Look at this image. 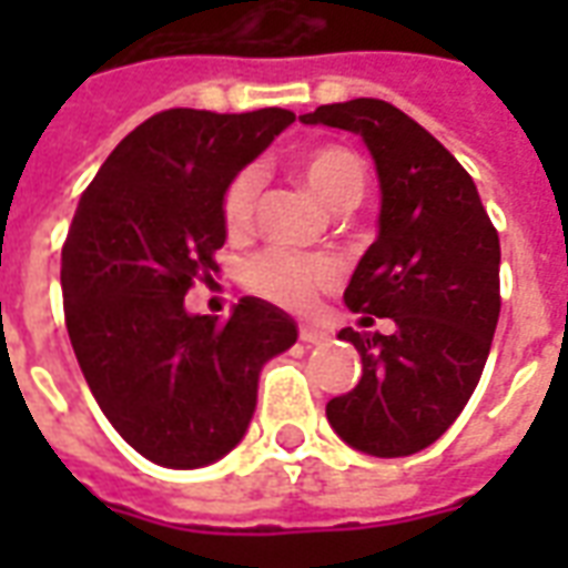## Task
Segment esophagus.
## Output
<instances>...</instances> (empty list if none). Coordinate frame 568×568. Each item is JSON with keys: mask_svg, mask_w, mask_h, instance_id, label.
<instances>
[{"mask_svg": "<svg viewBox=\"0 0 568 568\" xmlns=\"http://www.w3.org/2000/svg\"><path fill=\"white\" fill-rule=\"evenodd\" d=\"M301 341H304V344H325V341H328V332H325V328H316V325H301Z\"/></svg>", "mask_w": 568, "mask_h": 568, "instance_id": "obj_1", "label": "esophagus"}]
</instances>
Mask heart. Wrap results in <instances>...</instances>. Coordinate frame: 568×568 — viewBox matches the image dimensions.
<instances>
[{
    "label": "heart",
    "mask_w": 568,
    "mask_h": 568,
    "mask_svg": "<svg viewBox=\"0 0 568 568\" xmlns=\"http://www.w3.org/2000/svg\"><path fill=\"white\" fill-rule=\"evenodd\" d=\"M297 170L304 175L310 191L325 203L337 210H353L362 194H365V163L358 154L341 145H325V149L307 151ZM261 173L255 166H246L231 179V185L224 187L222 197V219L227 234L243 236L252 227L255 215V200H258ZM337 280V267L328 258L320 255H301L292 248H264L261 255L248 261L246 283L252 292L267 297L273 304L285 310H307L322 288Z\"/></svg>",
    "instance_id": "heart-1"
}]
</instances>
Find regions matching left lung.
Returning a JSON list of instances; mask_svg holds the SVG:
<instances>
[{
    "label": "left lung",
    "instance_id": "left-lung-1",
    "mask_svg": "<svg viewBox=\"0 0 568 568\" xmlns=\"http://www.w3.org/2000/svg\"><path fill=\"white\" fill-rule=\"evenodd\" d=\"M301 121L368 145L381 182L377 240L344 301L395 325L393 334L341 328L362 356V381L332 398L325 417L353 450L410 456L453 426L487 365L501 307L499 234L463 163L402 109L362 97Z\"/></svg>",
    "mask_w": 568,
    "mask_h": 568
}]
</instances>
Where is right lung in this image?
Masks as SVG:
<instances>
[{
    "label": "right lung",
    "mask_w": 568,
    "mask_h": 568,
    "mask_svg": "<svg viewBox=\"0 0 568 568\" xmlns=\"http://www.w3.org/2000/svg\"><path fill=\"white\" fill-rule=\"evenodd\" d=\"M292 121L170 109L118 142L81 194L60 264L69 341L97 405L154 465L203 468L234 450L261 368L297 341L261 297L227 322L185 307L194 280L219 271L224 187Z\"/></svg>",
    "instance_id": "1"
}]
</instances>
